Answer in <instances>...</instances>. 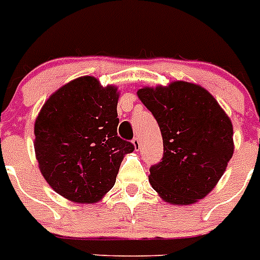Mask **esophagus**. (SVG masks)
<instances>
[{
	"label": "esophagus",
	"instance_id": "obj_1",
	"mask_svg": "<svg viewBox=\"0 0 260 260\" xmlns=\"http://www.w3.org/2000/svg\"><path fill=\"white\" fill-rule=\"evenodd\" d=\"M132 144H133V146H135V149H136V150H139L140 146H141V143H140L139 137H135V139L132 140Z\"/></svg>",
	"mask_w": 260,
	"mask_h": 260
}]
</instances>
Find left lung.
<instances>
[{
    "mask_svg": "<svg viewBox=\"0 0 260 260\" xmlns=\"http://www.w3.org/2000/svg\"><path fill=\"white\" fill-rule=\"evenodd\" d=\"M141 102L155 117L162 140L161 161L149 169V182L165 202L186 205L213 189L233 155V125L203 87L177 81L144 87Z\"/></svg>",
    "mask_w": 260,
    "mask_h": 260,
    "instance_id": "1",
    "label": "left lung"
}]
</instances>
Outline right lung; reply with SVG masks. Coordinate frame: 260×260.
<instances>
[{
  "label": "right lung",
  "instance_id": "1",
  "mask_svg": "<svg viewBox=\"0 0 260 260\" xmlns=\"http://www.w3.org/2000/svg\"><path fill=\"white\" fill-rule=\"evenodd\" d=\"M116 87L94 77L67 83L44 103L35 121V153L49 186L76 203H95L114 187L124 154L117 136Z\"/></svg>",
  "mask_w": 260,
  "mask_h": 260
}]
</instances>
